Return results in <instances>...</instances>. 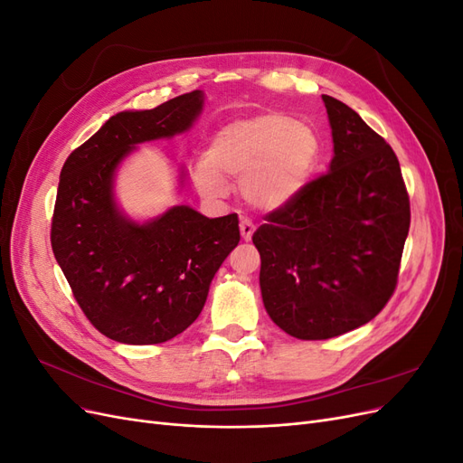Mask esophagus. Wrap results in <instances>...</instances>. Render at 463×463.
<instances>
[{"mask_svg": "<svg viewBox=\"0 0 463 463\" xmlns=\"http://www.w3.org/2000/svg\"><path fill=\"white\" fill-rule=\"evenodd\" d=\"M240 232H241V237L245 241H250V237H253V233H255V223L250 222V220H241L240 222Z\"/></svg>", "mask_w": 463, "mask_h": 463, "instance_id": "esophagus-1", "label": "esophagus"}]
</instances>
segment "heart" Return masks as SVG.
<instances>
[{
	"mask_svg": "<svg viewBox=\"0 0 463 463\" xmlns=\"http://www.w3.org/2000/svg\"><path fill=\"white\" fill-rule=\"evenodd\" d=\"M317 133L284 114L235 119L214 135L208 156L193 177L206 197L230 193L226 177L241 179L245 201L259 210H278L296 199L317 164Z\"/></svg>",
	"mask_w": 463,
	"mask_h": 463,
	"instance_id": "obj_1",
	"label": "heart"
}]
</instances>
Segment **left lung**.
<instances>
[{
    "label": "left lung",
    "mask_w": 463,
    "mask_h": 463,
    "mask_svg": "<svg viewBox=\"0 0 463 463\" xmlns=\"http://www.w3.org/2000/svg\"><path fill=\"white\" fill-rule=\"evenodd\" d=\"M322 100L334 143L328 172L253 233L264 309L299 340L334 338L384 309L411 220L394 150L357 111Z\"/></svg>",
    "instance_id": "1"
}]
</instances>
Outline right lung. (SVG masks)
<instances>
[{
    "label": "right lung",
    "instance_id": "add662e5",
    "mask_svg": "<svg viewBox=\"0 0 463 463\" xmlns=\"http://www.w3.org/2000/svg\"><path fill=\"white\" fill-rule=\"evenodd\" d=\"M203 104L204 94L193 90L154 109L119 111L61 167L52 249L82 313L109 340L150 345L189 328L240 243L237 214L206 218L179 204L138 223L114 197L121 160L137 145L191 129Z\"/></svg>",
    "mask_w": 463,
    "mask_h": 463
}]
</instances>
